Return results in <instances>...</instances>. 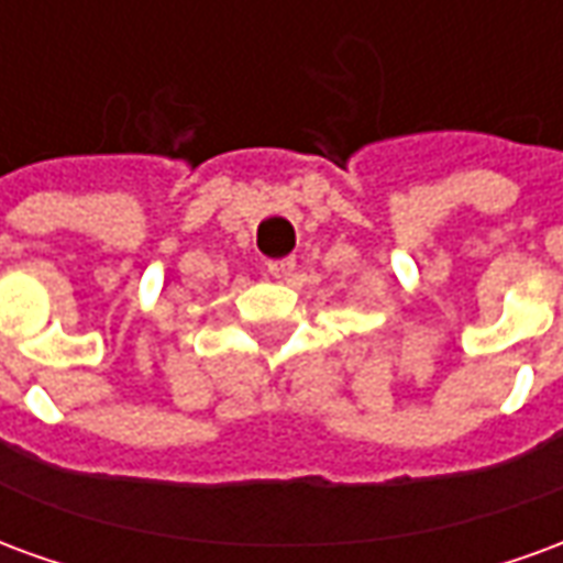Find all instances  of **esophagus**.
Returning a JSON list of instances; mask_svg holds the SVG:
<instances>
[{"instance_id": "obj_1", "label": "esophagus", "mask_w": 563, "mask_h": 563, "mask_svg": "<svg viewBox=\"0 0 563 563\" xmlns=\"http://www.w3.org/2000/svg\"><path fill=\"white\" fill-rule=\"evenodd\" d=\"M295 271V258L286 256V258H271L268 262V274L274 280H286L289 274Z\"/></svg>"}]
</instances>
